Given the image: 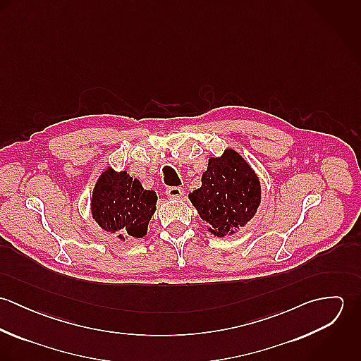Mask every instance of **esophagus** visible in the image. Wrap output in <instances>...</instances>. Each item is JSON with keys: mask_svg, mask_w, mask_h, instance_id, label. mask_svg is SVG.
I'll return each instance as SVG.
<instances>
[{"mask_svg": "<svg viewBox=\"0 0 361 361\" xmlns=\"http://www.w3.org/2000/svg\"><path fill=\"white\" fill-rule=\"evenodd\" d=\"M182 195H183V189H180V188H168L166 189V196L169 199H179V197H182Z\"/></svg>", "mask_w": 361, "mask_h": 361, "instance_id": "obj_1", "label": "esophagus"}]
</instances>
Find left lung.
Instances as JSON below:
<instances>
[{
  "instance_id": "obj_1",
  "label": "left lung",
  "mask_w": 361,
  "mask_h": 361,
  "mask_svg": "<svg viewBox=\"0 0 361 361\" xmlns=\"http://www.w3.org/2000/svg\"><path fill=\"white\" fill-rule=\"evenodd\" d=\"M189 200L211 235L232 236L255 218L261 204V182L252 165L228 147L208 159L202 186L189 193Z\"/></svg>"
}]
</instances>
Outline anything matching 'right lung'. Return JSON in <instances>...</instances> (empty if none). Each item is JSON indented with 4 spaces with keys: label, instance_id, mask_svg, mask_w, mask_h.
Listing matches in <instances>:
<instances>
[{
    "label": "right lung",
    "instance_id": "add662e5",
    "mask_svg": "<svg viewBox=\"0 0 361 361\" xmlns=\"http://www.w3.org/2000/svg\"><path fill=\"white\" fill-rule=\"evenodd\" d=\"M158 199L154 190H146L128 171L106 166L93 188L90 211L99 226L125 242L147 235Z\"/></svg>",
    "mask_w": 361,
    "mask_h": 361
}]
</instances>
